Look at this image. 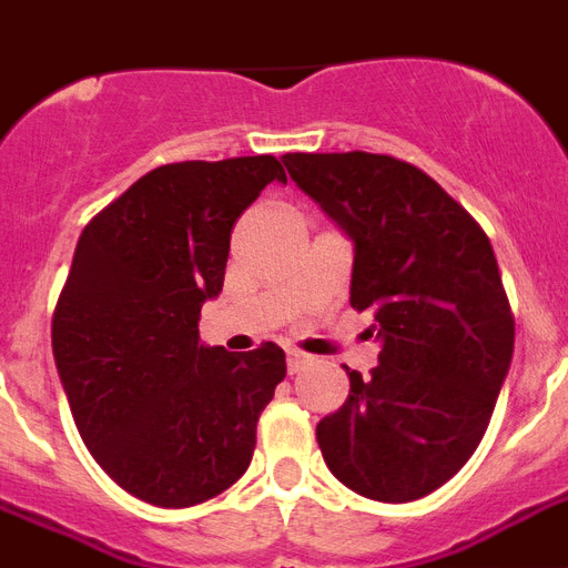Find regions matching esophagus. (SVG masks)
<instances>
[{
	"label": "esophagus",
	"instance_id": "1",
	"mask_svg": "<svg viewBox=\"0 0 568 568\" xmlns=\"http://www.w3.org/2000/svg\"><path fill=\"white\" fill-rule=\"evenodd\" d=\"M307 363H311V357H307V354H302V351H295V348L287 351V372L290 374H298Z\"/></svg>",
	"mask_w": 568,
	"mask_h": 568
}]
</instances>
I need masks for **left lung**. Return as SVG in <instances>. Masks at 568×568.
Listing matches in <instances>:
<instances>
[{
  "label": "left lung",
  "mask_w": 568,
  "mask_h": 568,
  "mask_svg": "<svg viewBox=\"0 0 568 568\" xmlns=\"http://www.w3.org/2000/svg\"><path fill=\"white\" fill-rule=\"evenodd\" d=\"M290 180L354 241L351 307L372 311L379 365L318 420L336 479L412 503L462 470L514 357V316L494 246L420 168L383 153H287Z\"/></svg>",
  "instance_id": "obj_1"
}]
</instances>
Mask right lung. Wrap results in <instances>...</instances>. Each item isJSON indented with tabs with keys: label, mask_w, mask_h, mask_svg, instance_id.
<instances>
[{
	"label": "right lung",
	"mask_w": 568,
	"mask_h": 568,
	"mask_svg": "<svg viewBox=\"0 0 568 568\" xmlns=\"http://www.w3.org/2000/svg\"><path fill=\"white\" fill-rule=\"evenodd\" d=\"M275 156L173 162L89 220L51 318V351L87 449L126 494L191 508L241 479L287 359L275 342L229 354L200 342L229 237Z\"/></svg>",
	"instance_id": "obj_1"
}]
</instances>
